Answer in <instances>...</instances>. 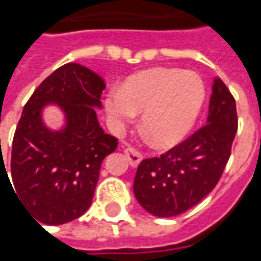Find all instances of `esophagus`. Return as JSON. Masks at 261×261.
Returning <instances> with one entry per match:
<instances>
[{"mask_svg":"<svg viewBox=\"0 0 261 261\" xmlns=\"http://www.w3.org/2000/svg\"><path fill=\"white\" fill-rule=\"evenodd\" d=\"M124 153H126V157L128 159L131 167H137L141 163V160H142V154L133 148H127Z\"/></svg>","mask_w":261,"mask_h":261,"instance_id":"1","label":"esophagus"}]
</instances>
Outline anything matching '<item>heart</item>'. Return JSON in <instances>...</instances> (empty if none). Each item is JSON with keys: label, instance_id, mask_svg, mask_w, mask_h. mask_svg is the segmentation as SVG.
<instances>
[{"label": "heart", "instance_id": "heart-1", "mask_svg": "<svg viewBox=\"0 0 261 261\" xmlns=\"http://www.w3.org/2000/svg\"><path fill=\"white\" fill-rule=\"evenodd\" d=\"M205 98L201 76L178 68H153L128 79L122 91L107 95L105 108L117 123L141 115L142 130L159 148H168L186 137Z\"/></svg>", "mask_w": 261, "mask_h": 261}]
</instances>
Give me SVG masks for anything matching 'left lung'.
Listing matches in <instances>:
<instances>
[{
	"mask_svg": "<svg viewBox=\"0 0 261 261\" xmlns=\"http://www.w3.org/2000/svg\"><path fill=\"white\" fill-rule=\"evenodd\" d=\"M238 128L236 99L216 77L206 123L159 157L139 163L134 194L149 214L172 218L208 196L227 164Z\"/></svg>",
	"mask_w": 261,
	"mask_h": 261,
	"instance_id": "obj_1",
	"label": "left lung"
}]
</instances>
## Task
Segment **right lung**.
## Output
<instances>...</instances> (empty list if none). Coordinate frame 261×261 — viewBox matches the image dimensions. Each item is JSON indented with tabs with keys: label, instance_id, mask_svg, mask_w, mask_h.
<instances>
[{
	"label": "right lung",
	"instance_id": "add662e5",
	"mask_svg": "<svg viewBox=\"0 0 261 261\" xmlns=\"http://www.w3.org/2000/svg\"><path fill=\"white\" fill-rule=\"evenodd\" d=\"M104 89L102 77L68 63L50 73L23 108L12 144L13 192L41 223H68L91 205L102 160L117 148V138L105 134L97 120ZM46 103L66 113L63 130L43 124Z\"/></svg>",
	"mask_w": 261,
	"mask_h": 261
}]
</instances>
